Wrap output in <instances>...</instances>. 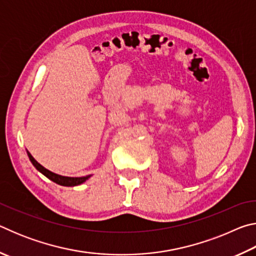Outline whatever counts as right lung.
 <instances>
[{
    "instance_id": "right-lung-1",
    "label": "right lung",
    "mask_w": 256,
    "mask_h": 256,
    "mask_svg": "<svg viewBox=\"0 0 256 256\" xmlns=\"http://www.w3.org/2000/svg\"><path fill=\"white\" fill-rule=\"evenodd\" d=\"M27 154L29 157V160L32 162V164L34 166L36 170L42 172V175L46 176L47 178L53 180L54 183L58 184V185H62V186H76V185H80L82 183H84L86 180H89L90 177L92 175H86V176H82V177H68V176H62V175H58V174H55V172H50L45 168L44 166H42V164L37 162L36 159H34L32 154L29 152L27 150Z\"/></svg>"
}]
</instances>
